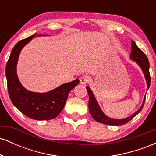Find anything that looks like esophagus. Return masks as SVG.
Instances as JSON below:
<instances>
[{
	"label": "esophagus",
	"instance_id": "34e87169",
	"mask_svg": "<svg viewBox=\"0 0 156 156\" xmlns=\"http://www.w3.org/2000/svg\"><path fill=\"white\" fill-rule=\"evenodd\" d=\"M89 81V77L87 76H83L80 78V83L83 85H85Z\"/></svg>",
	"mask_w": 156,
	"mask_h": 156
}]
</instances>
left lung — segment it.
<instances>
[{
  "mask_svg": "<svg viewBox=\"0 0 156 156\" xmlns=\"http://www.w3.org/2000/svg\"><path fill=\"white\" fill-rule=\"evenodd\" d=\"M130 58L131 60L134 61L137 63L138 65L140 67V68L142 70L143 73H144V78H145L146 82H147V90L150 88V64L149 61H148L147 57L146 55L143 53L142 51L137 47L136 44L134 42L133 40L131 41V53L130 54ZM87 92L89 94V110L90 112L91 115L93 117L94 120L98 122L102 123V124L108 125H122L126 124L130 120H131L133 117L141 112L143 106H144V101H145V97L144 98L143 100V103L141 104L140 108L138 109L135 113L129 116V117L124 118V119H113L106 116L103 111L101 110V107H100L99 104H98V101H97L95 97H94V94H93L92 91L91 90L90 87H87Z\"/></svg>",
  "mask_w": 156,
  "mask_h": 156,
  "instance_id": "obj_1",
  "label": "left lung"
}]
</instances>
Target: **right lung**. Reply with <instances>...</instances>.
<instances>
[{"mask_svg":"<svg viewBox=\"0 0 156 156\" xmlns=\"http://www.w3.org/2000/svg\"><path fill=\"white\" fill-rule=\"evenodd\" d=\"M42 36L46 35L35 34L15 44L6 64V76L9 95L16 108L31 119L49 120L60 114L64 108L69 92L79 83V79L63 83L53 90L44 93L28 91L21 84L17 74L20 53L23 47L34 37Z\"/></svg>","mask_w":156,"mask_h":156,"instance_id":"obj_1","label":"right lung"}]
</instances>
